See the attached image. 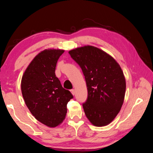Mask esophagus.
<instances>
[{"instance_id":"esophagus-1","label":"esophagus","mask_w":153,"mask_h":153,"mask_svg":"<svg viewBox=\"0 0 153 153\" xmlns=\"http://www.w3.org/2000/svg\"><path fill=\"white\" fill-rule=\"evenodd\" d=\"M70 91H71V94H72L73 95H75V90H74V89H71V90H70Z\"/></svg>"}]
</instances>
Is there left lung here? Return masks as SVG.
<instances>
[{
	"label": "left lung",
	"instance_id": "obj_1",
	"mask_svg": "<svg viewBox=\"0 0 153 153\" xmlns=\"http://www.w3.org/2000/svg\"><path fill=\"white\" fill-rule=\"evenodd\" d=\"M85 76L87 99L83 104L87 118L97 127L109 124L120 111L126 93V79L114 58L93 46L69 52Z\"/></svg>",
	"mask_w": 153,
	"mask_h": 153
}]
</instances>
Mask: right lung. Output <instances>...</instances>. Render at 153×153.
I'll return each instance as SVG.
<instances>
[{
    "label": "right lung",
    "instance_id": "obj_1",
    "mask_svg": "<svg viewBox=\"0 0 153 153\" xmlns=\"http://www.w3.org/2000/svg\"><path fill=\"white\" fill-rule=\"evenodd\" d=\"M64 50L45 49L32 60L23 74L21 90L25 105L44 125H60L67 113V104L73 98L55 75L58 58Z\"/></svg>",
    "mask_w": 153,
    "mask_h": 153
}]
</instances>
